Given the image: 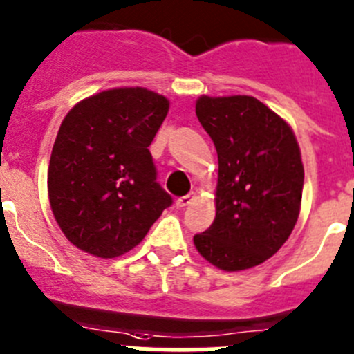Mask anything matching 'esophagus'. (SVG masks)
I'll list each match as a JSON object with an SVG mask.
<instances>
[{
    "instance_id": "obj_1",
    "label": "esophagus",
    "mask_w": 354,
    "mask_h": 354,
    "mask_svg": "<svg viewBox=\"0 0 354 354\" xmlns=\"http://www.w3.org/2000/svg\"><path fill=\"white\" fill-rule=\"evenodd\" d=\"M194 200V193H189V194H186V196H180V198H177V207H187L189 205L191 202H193Z\"/></svg>"
}]
</instances>
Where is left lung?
<instances>
[{
	"label": "left lung",
	"mask_w": 354,
	"mask_h": 354,
	"mask_svg": "<svg viewBox=\"0 0 354 354\" xmlns=\"http://www.w3.org/2000/svg\"><path fill=\"white\" fill-rule=\"evenodd\" d=\"M196 118L216 145L219 177L216 219L194 245L221 270L256 267L288 241L300 214L304 165L293 129L252 96H202Z\"/></svg>",
	"instance_id": "1"
}]
</instances>
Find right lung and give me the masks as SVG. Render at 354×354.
<instances>
[{
  "label": "right lung",
  "mask_w": 354,
  "mask_h": 354,
  "mask_svg": "<svg viewBox=\"0 0 354 354\" xmlns=\"http://www.w3.org/2000/svg\"><path fill=\"white\" fill-rule=\"evenodd\" d=\"M168 106L165 96L144 87H118L66 113L47 186L52 214L71 244L98 258L121 256L171 205L149 152Z\"/></svg>",
  "instance_id": "1"
}]
</instances>
